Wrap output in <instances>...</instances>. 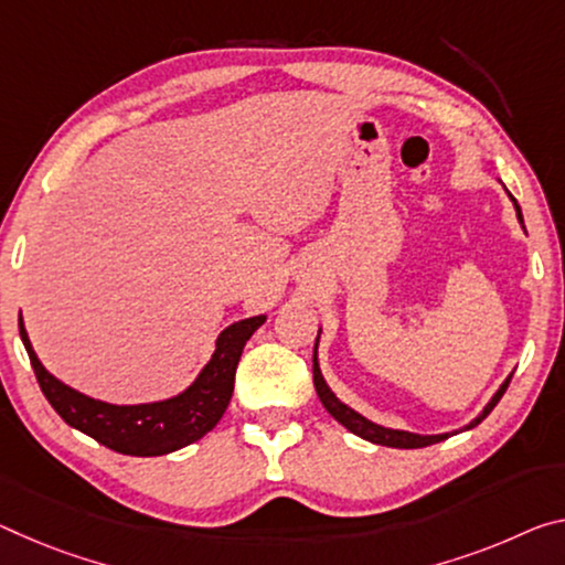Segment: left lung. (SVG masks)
Segmentation results:
<instances>
[{
    "instance_id": "8db88e82",
    "label": "left lung",
    "mask_w": 565,
    "mask_h": 565,
    "mask_svg": "<svg viewBox=\"0 0 565 565\" xmlns=\"http://www.w3.org/2000/svg\"><path fill=\"white\" fill-rule=\"evenodd\" d=\"M510 195V193H508ZM510 201H513L515 205V213H518V221L523 223V213H521V205H518V201L510 195ZM525 228V226H523ZM321 331V329H319ZM317 344H319V337H317ZM317 344H315V387H317V395L321 399V405L327 407V412L331 417L337 419V423H342L349 433H354L356 437H362V440H370L374 445H384V447H402V450H415V447H427V445H435V443H443L447 440L450 435H458V429L455 433H443V435H417V433H407V429H392V427H382L377 423H372V419L362 417L360 412H354L352 407H347L342 399H339L334 392L329 390V384L324 382V377H321V370H319V360H317ZM513 377V374H510ZM510 377L500 384V390L492 395V399L486 405V409L480 412V415L472 419L470 425H465L462 429H472L476 425H480L482 419H486L492 407L498 405L500 397L505 395L508 384H510ZM460 429V433H462Z\"/></svg>"
}]
</instances>
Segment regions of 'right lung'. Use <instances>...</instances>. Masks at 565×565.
Returning <instances> with one entry per match:
<instances>
[{"label":"right lung","instance_id":"1","mask_svg":"<svg viewBox=\"0 0 565 565\" xmlns=\"http://www.w3.org/2000/svg\"><path fill=\"white\" fill-rule=\"evenodd\" d=\"M266 317H248L226 327L216 339V352L203 366L199 377L181 395L148 402V405H110L93 399L67 387L65 382L44 370L34 354L24 321L20 315V337L30 354L34 377L40 382L42 395L55 407L57 415L70 427L79 429L115 452L136 455V458H156L181 450V447L201 440L218 425L234 395L236 366L250 334L262 327Z\"/></svg>","mask_w":565,"mask_h":565}]
</instances>
